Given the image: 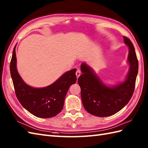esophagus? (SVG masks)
Instances as JSON below:
<instances>
[{
  "label": "esophagus",
  "mask_w": 148,
  "mask_h": 148,
  "mask_svg": "<svg viewBox=\"0 0 148 148\" xmlns=\"http://www.w3.org/2000/svg\"><path fill=\"white\" fill-rule=\"evenodd\" d=\"M75 74H76L77 78H78L79 77L80 75H81V72H80V71H79V70H77L76 73H75Z\"/></svg>",
  "instance_id": "1"
}]
</instances>
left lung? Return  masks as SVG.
<instances>
[{
  "label": "left lung",
  "mask_w": 148,
  "mask_h": 148,
  "mask_svg": "<svg viewBox=\"0 0 148 148\" xmlns=\"http://www.w3.org/2000/svg\"><path fill=\"white\" fill-rule=\"evenodd\" d=\"M129 48L127 62L129 70L124 81L115 85L105 84L86 62L81 65L82 74L78 78L82 102L90 114L104 117L117 113L128 103L133 95L138 73V60L134 47L128 38L123 36Z\"/></svg>",
  "instance_id": "1"
}]
</instances>
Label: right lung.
Returning <instances> with one entry per match:
<instances>
[{"label": "right lung", "instance_id": "1", "mask_svg": "<svg viewBox=\"0 0 148 148\" xmlns=\"http://www.w3.org/2000/svg\"><path fill=\"white\" fill-rule=\"evenodd\" d=\"M16 46L12 51L10 71L17 98L26 110L40 118H50L59 113L70 86L76 82V69L65 73L53 83L33 88L23 81L17 70Z\"/></svg>", "mask_w": 148, "mask_h": 148}]
</instances>
